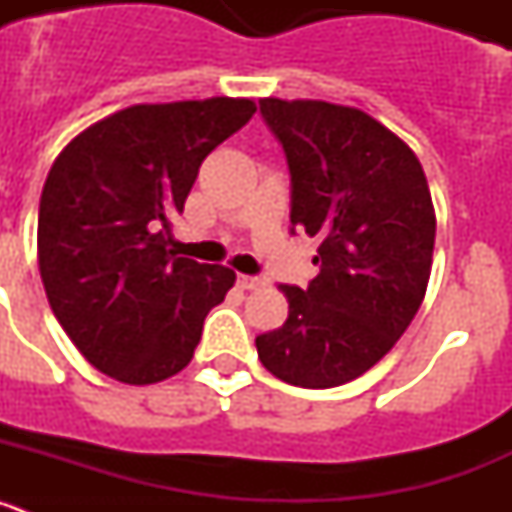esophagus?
<instances>
[{
    "label": "esophagus",
    "instance_id": "1",
    "mask_svg": "<svg viewBox=\"0 0 512 512\" xmlns=\"http://www.w3.org/2000/svg\"><path fill=\"white\" fill-rule=\"evenodd\" d=\"M238 287H241V289H261V287H264V279L241 274V277H238Z\"/></svg>",
    "mask_w": 512,
    "mask_h": 512
}]
</instances>
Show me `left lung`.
I'll return each instance as SVG.
<instances>
[{
    "mask_svg": "<svg viewBox=\"0 0 512 512\" xmlns=\"http://www.w3.org/2000/svg\"><path fill=\"white\" fill-rule=\"evenodd\" d=\"M292 174L289 220L318 235L310 287H287L282 328L256 338L282 382L328 390L369 372L413 323L428 289L436 210L413 148L356 107L261 99Z\"/></svg>",
    "mask_w": 512,
    "mask_h": 512,
    "instance_id": "left-lung-1",
    "label": "left lung"
}]
</instances>
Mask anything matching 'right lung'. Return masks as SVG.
I'll return each instance as SVG.
<instances>
[{"mask_svg":"<svg viewBox=\"0 0 512 512\" xmlns=\"http://www.w3.org/2000/svg\"><path fill=\"white\" fill-rule=\"evenodd\" d=\"M256 112L246 97L133 104L58 153L38 212V266L53 315L81 356L125 384L174 377L235 271L169 251L210 151Z\"/></svg>","mask_w":512,"mask_h":512,"instance_id":"obj_1","label":"right lung"}]
</instances>
